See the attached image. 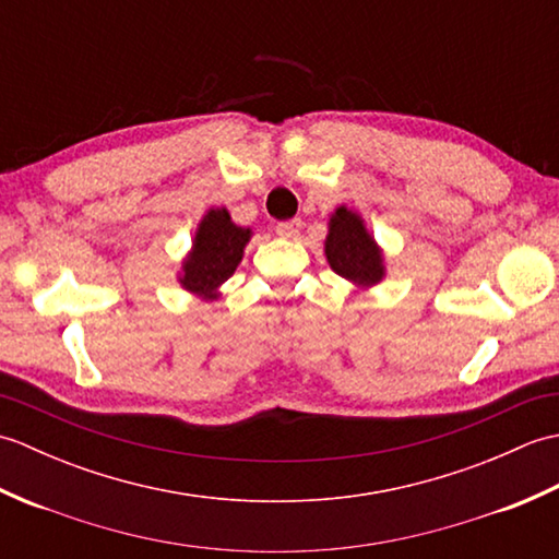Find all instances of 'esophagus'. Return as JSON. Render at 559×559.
<instances>
[{"instance_id": "34e87169", "label": "esophagus", "mask_w": 559, "mask_h": 559, "mask_svg": "<svg viewBox=\"0 0 559 559\" xmlns=\"http://www.w3.org/2000/svg\"><path fill=\"white\" fill-rule=\"evenodd\" d=\"M300 228H302V221L300 218H293V221H286V223H278L276 225V233L281 237H298Z\"/></svg>"}]
</instances>
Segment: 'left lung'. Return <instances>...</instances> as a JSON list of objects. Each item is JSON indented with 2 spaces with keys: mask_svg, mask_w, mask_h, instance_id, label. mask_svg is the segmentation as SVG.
<instances>
[{
  "mask_svg": "<svg viewBox=\"0 0 559 559\" xmlns=\"http://www.w3.org/2000/svg\"><path fill=\"white\" fill-rule=\"evenodd\" d=\"M324 257L331 271L346 278L355 290H370L386 278L384 249L367 230L360 213L346 204L331 211Z\"/></svg>",
  "mask_w": 559,
  "mask_h": 559,
  "instance_id": "1",
  "label": "left lung"
}]
</instances>
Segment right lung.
Listing matches in <instances>:
<instances>
[{"mask_svg": "<svg viewBox=\"0 0 559 559\" xmlns=\"http://www.w3.org/2000/svg\"><path fill=\"white\" fill-rule=\"evenodd\" d=\"M252 235V228H242L230 218L228 209L211 206L197 223L192 247L177 271V283L194 298L218 300L223 283L240 266Z\"/></svg>", "mask_w": 559, "mask_h": 559, "instance_id": "add662e5", "label": "right lung"}]
</instances>
